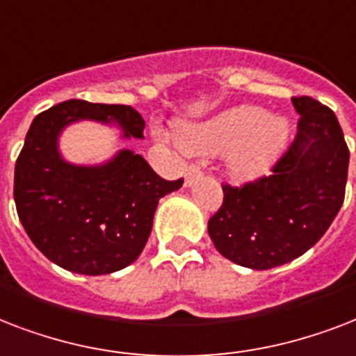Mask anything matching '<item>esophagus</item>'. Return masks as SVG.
<instances>
[{
	"label": "esophagus",
	"instance_id": "34e87169",
	"mask_svg": "<svg viewBox=\"0 0 356 356\" xmlns=\"http://www.w3.org/2000/svg\"><path fill=\"white\" fill-rule=\"evenodd\" d=\"M200 175H202V172H200V167H197V165H189L186 170V187H191L193 181L197 180Z\"/></svg>",
	"mask_w": 356,
	"mask_h": 356
}]
</instances>
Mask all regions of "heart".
Masks as SVG:
<instances>
[{
	"label": "heart",
	"mask_w": 356,
	"mask_h": 356,
	"mask_svg": "<svg viewBox=\"0 0 356 356\" xmlns=\"http://www.w3.org/2000/svg\"><path fill=\"white\" fill-rule=\"evenodd\" d=\"M290 124L256 106L230 107L204 122L181 129L180 140L193 154H227L228 172L238 180L266 175L282 152ZM156 134L163 135L161 129Z\"/></svg>",
	"instance_id": "b5f03b06"
}]
</instances>
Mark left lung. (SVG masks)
I'll return each mask as SVG.
<instances>
[{
	"label": "left lung",
	"mask_w": 356,
	"mask_h": 356,
	"mask_svg": "<svg viewBox=\"0 0 356 356\" xmlns=\"http://www.w3.org/2000/svg\"><path fill=\"white\" fill-rule=\"evenodd\" d=\"M291 104L301 115L297 137L273 175L243 187L222 186V206L208 221L216 249L258 271L312 249L346 195L349 150L338 118L310 96L291 98Z\"/></svg>",
	"instance_id": "left-lung-1"
}]
</instances>
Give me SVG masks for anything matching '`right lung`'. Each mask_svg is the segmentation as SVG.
<instances>
[{
	"mask_svg": "<svg viewBox=\"0 0 356 356\" xmlns=\"http://www.w3.org/2000/svg\"><path fill=\"white\" fill-rule=\"evenodd\" d=\"M81 120L115 124L122 139H143L145 120L129 106L68 100L49 107L31 122L16 161L15 202L27 236L49 261L96 277L139 258L159 198L184 180H163L129 148L98 165L66 161L59 137Z\"/></svg>",
	"mask_w": 356,
	"mask_h": 356,
	"instance_id": "1",
	"label": "right lung"
}]
</instances>
